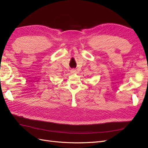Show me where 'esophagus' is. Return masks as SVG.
<instances>
[{
    "label": "esophagus",
    "instance_id": "obj_1",
    "mask_svg": "<svg viewBox=\"0 0 148 148\" xmlns=\"http://www.w3.org/2000/svg\"><path fill=\"white\" fill-rule=\"evenodd\" d=\"M70 72H71V73H77V70H76L74 69H71V70H70Z\"/></svg>",
    "mask_w": 148,
    "mask_h": 148
}]
</instances>
